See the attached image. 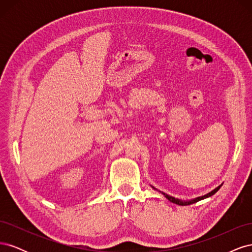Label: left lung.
<instances>
[{
    "label": "left lung",
    "instance_id": "obj_1",
    "mask_svg": "<svg viewBox=\"0 0 252 252\" xmlns=\"http://www.w3.org/2000/svg\"><path fill=\"white\" fill-rule=\"evenodd\" d=\"M220 186H222V185H220V186H219V187H217L216 189H213L212 191H210L209 193L205 194V195H202V196H199V197H195V199H193V200H191V201H182V200H179V199H175V197H173V196H171V195H168V194H166V193H164V192H162V193L165 195L166 199H168L170 202H172V203H174V204H177V205L185 206V205H190V204L196 203V202H199V201H201V200L206 199V197H209V196L213 195V194H215V193L218 191V190L220 188ZM152 188L156 189L155 187H152ZM156 190H157V189H156Z\"/></svg>",
    "mask_w": 252,
    "mask_h": 252
}]
</instances>
